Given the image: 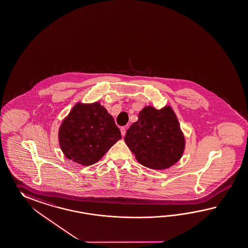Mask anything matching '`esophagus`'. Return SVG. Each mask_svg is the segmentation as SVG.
Masks as SVG:
<instances>
[{
	"label": "esophagus",
	"instance_id": "esophagus-1",
	"mask_svg": "<svg viewBox=\"0 0 248 248\" xmlns=\"http://www.w3.org/2000/svg\"><path fill=\"white\" fill-rule=\"evenodd\" d=\"M126 126L121 127V129H120V130H121L122 136H124V135H125V133H126Z\"/></svg>",
	"mask_w": 248,
	"mask_h": 248
}]
</instances>
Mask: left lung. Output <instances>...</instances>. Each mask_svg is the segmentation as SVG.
Instances as JSON below:
<instances>
[{"label":"left lung","mask_w":248,"mask_h":248,"mask_svg":"<svg viewBox=\"0 0 248 248\" xmlns=\"http://www.w3.org/2000/svg\"><path fill=\"white\" fill-rule=\"evenodd\" d=\"M124 140L140 163L152 169H168L177 162L185 149L175 113L169 107H146L138 121L127 130Z\"/></svg>","instance_id":"obj_1"}]
</instances>
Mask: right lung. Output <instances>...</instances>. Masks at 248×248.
Here are the masks:
<instances>
[{
    "label": "right lung",
    "instance_id": "right-lung-1",
    "mask_svg": "<svg viewBox=\"0 0 248 248\" xmlns=\"http://www.w3.org/2000/svg\"><path fill=\"white\" fill-rule=\"evenodd\" d=\"M121 138L114 118L97 102L76 105L59 130L64 155L83 166L97 162Z\"/></svg>",
    "mask_w": 248,
    "mask_h": 248
}]
</instances>
